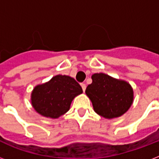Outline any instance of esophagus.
<instances>
[{"instance_id":"obj_1","label":"esophagus","mask_w":159,"mask_h":159,"mask_svg":"<svg viewBox=\"0 0 159 159\" xmlns=\"http://www.w3.org/2000/svg\"><path fill=\"white\" fill-rule=\"evenodd\" d=\"M81 86H82V91H83V92H85V90H86V87H87L86 84H85V83H81Z\"/></svg>"}]
</instances>
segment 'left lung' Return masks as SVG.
Listing matches in <instances>:
<instances>
[{"label": "left lung", "mask_w": 159, "mask_h": 159, "mask_svg": "<svg viewBox=\"0 0 159 159\" xmlns=\"http://www.w3.org/2000/svg\"><path fill=\"white\" fill-rule=\"evenodd\" d=\"M92 79L86 94L92 101L95 112L105 118L112 119L128 111L134 99L133 89L128 82L105 73H95Z\"/></svg>", "instance_id": "1"}]
</instances>
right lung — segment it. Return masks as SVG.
<instances>
[{
    "label": "right lung",
    "mask_w": 159,
    "mask_h": 159,
    "mask_svg": "<svg viewBox=\"0 0 159 159\" xmlns=\"http://www.w3.org/2000/svg\"><path fill=\"white\" fill-rule=\"evenodd\" d=\"M81 93L82 87L76 80L65 75H57L49 82L34 87L31 102L39 114L55 119L66 113L73 98Z\"/></svg>",
    "instance_id": "1"
}]
</instances>
